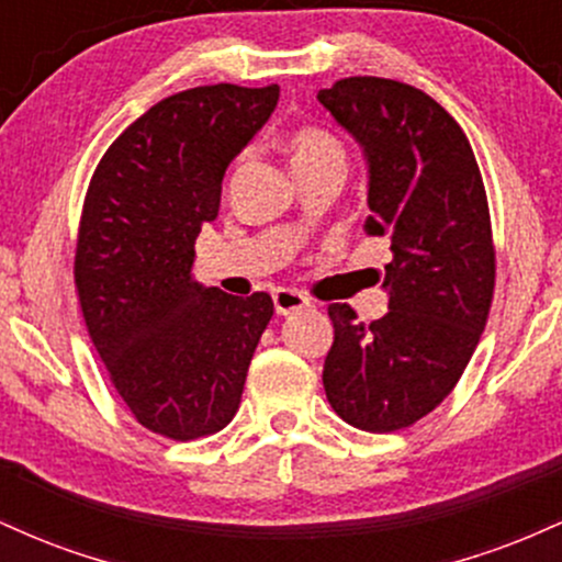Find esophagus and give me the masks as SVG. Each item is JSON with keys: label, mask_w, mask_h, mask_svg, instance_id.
<instances>
[{"label": "esophagus", "mask_w": 562, "mask_h": 562, "mask_svg": "<svg viewBox=\"0 0 562 562\" xmlns=\"http://www.w3.org/2000/svg\"><path fill=\"white\" fill-rule=\"evenodd\" d=\"M272 299H274V312L280 314V317H288V314L303 312V308L308 306L306 295H301L299 290H290V288H277Z\"/></svg>", "instance_id": "esophagus-1"}]
</instances>
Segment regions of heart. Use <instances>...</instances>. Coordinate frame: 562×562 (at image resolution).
Returning <instances> with one entry per match:
<instances>
[{
    "instance_id": "obj_1",
    "label": "heart",
    "mask_w": 562,
    "mask_h": 562,
    "mask_svg": "<svg viewBox=\"0 0 562 562\" xmlns=\"http://www.w3.org/2000/svg\"><path fill=\"white\" fill-rule=\"evenodd\" d=\"M290 153H293V169L299 166H312V164H325V160H338L344 164V147L340 142L330 137L322 128H299V132L290 137Z\"/></svg>"
}]
</instances>
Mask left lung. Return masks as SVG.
<instances>
[{
	"label": "left lung",
	"mask_w": 562,
	"mask_h": 562,
	"mask_svg": "<svg viewBox=\"0 0 562 562\" xmlns=\"http://www.w3.org/2000/svg\"><path fill=\"white\" fill-rule=\"evenodd\" d=\"M317 100L367 160L364 232L391 243L380 277L389 312L357 322L333 303L322 383L353 428L389 434L434 412L479 346L494 295V245L473 147L451 115L409 83L351 76Z\"/></svg>",
	"instance_id": "8db88e82"
}]
</instances>
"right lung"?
Returning <instances> with one entry per match:
<instances>
[{"mask_svg": "<svg viewBox=\"0 0 562 562\" xmlns=\"http://www.w3.org/2000/svg\"><path fill=\"white\" fill-rule=\"evenodd\" d=\"M280 87L214 83L171 94L108 147L83 203L76 288L89 338L137 423L173 441L222 430L274 314L192 277L222 179Z\"/></svg>", "mask_w": 562, "mask_h": 562, "instance_id": "1", "label": "right lung"}]
</instances>
